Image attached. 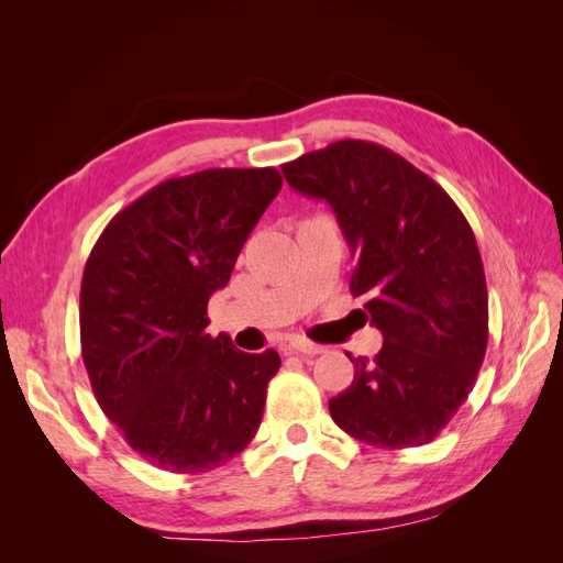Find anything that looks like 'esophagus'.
<instances>
[{"instance_id":"34e87169","label":"esophagus","mask_w":563,"mask_h":563,"mask_svg":"<svg viewBox=\"0 0 563 563\" xmlns=\"http://www.w3.org/2000/svg\"><path fill=\"white\" fill-rule=\"evenodd\" d=\"M288 350L296 352V354H305V356H314V354H321L323 347L317 345V343H310V340H302V338H296L288 343Z\"/></svg>"}]
</instances>
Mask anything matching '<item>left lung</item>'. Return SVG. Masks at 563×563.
<instances>
[{
	"instance_id": "1",
	"label": "left lung",
	"mask_w": 563,
	"mask_h": 563,
	"mask_svg": "<svg viewBox=\"0 0 563 563\" xmlns=\"http://www.w3.org/2000/svg\"><path fill=\"white\" fill-rule=\"evenodd\" d=\"M294 190L327 199L356 255L350 279L383 350L356 356L329 401L350 437L378 449L422 446L474 387L488 345L484 263L444 187L378 143L335 141L282 166Z\"/></svg>"
}]
</instances>
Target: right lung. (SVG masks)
I'll list each match as a JSON object with an SVG mask.
<instances>
[{
	"instance_id": "add662e5",
	"label": "right lung",
	"mask_w": 563,
	"mask_h": 563,
	"mask_svg": "<svg viewBox=\"0 0 563 563\" xmlns=\"http://www.w3.org/2000/svg\"><path fill=\"white\" fill-rule=\"evenodd\" d=\"M282 183L272 166L168 178L110 220L84 267L81 360L98 406L166 472L225 465L258 432L279 354L211 338L207 308Z\"/></svg>"
}]
</instances>
